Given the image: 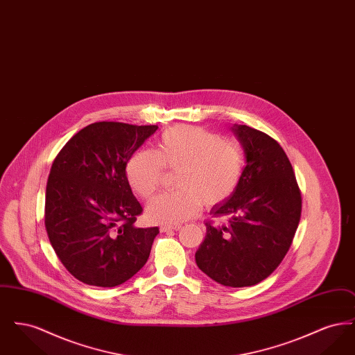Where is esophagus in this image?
Masks as SVG:
<instances>
[{"mask_svg":"<svg viewBox=\"0 0 355 355\" xmlns=\"http://www.w3.org/2000/svg\"><path fill=\"white\" fill-rule=\"evenodd\" d=\"M159 229H161V232H170V230H180L181 226L180 225H162Z\"/></svg>","mask_w":355,"mask_h":355,"instance_id":"34e87169","label":"esophagus"}]
</instances>
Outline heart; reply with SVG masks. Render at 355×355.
I'll use <instances>...</instances> for the list:
<instances>
[{"label":"heart","instance_id":"heart-1","mask_svg":"<svg viewBox=\"0 0 355 355\" xmlns=\"http://www.w3.org/2000/svg\"><path fill=\"white\" fill-rule=\"evenodd\" d=\"M164 166L178 170L174 193L161 194L146 207L154 222L181 223L193 217L200 203L213 207L227 200L242 175L243 157L230 139L217 138L200 126H175L162 133L157 150H139L126 166V177L141 198L159 189Z\"/></svg>","mask_w":355,"mask_h":355}]
</instances>
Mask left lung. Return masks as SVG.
I'll return each mask as SVG.
<instances>
[{"label": "left lung", "mask_w": 355, "mask_h": 355, "mask_svg": "<svg viewBox=\"0 0 355 355\" xmlns=\"http://www.w3.org/2000/svg\"><path fill=\"white\" fill-rule=\"evenodd\" d=\"M246 165L234 193L211 207L196 262L223 286H253L285 258L301 218V191L281 145L246 125L232 128Z\"/></svg>", "instance_id": "obj_1"}]
</instances>
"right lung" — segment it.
<instances>
[{
    "mask_svg": "<svg viewBox=\"0 0 355 355\" xmlns=\"http://www.w3.org/2000/svg\"><path fill=\"white\" fill-rule=\"evenodd\" d=\"M157 125L94 122L58 153L46 185L45 227L67 270L90 286L114 287L146 263L158 227H138L142 207L126 165Z\"/></svg>",
    "mask_w": 355,
    "mask_h": 355,
    "instance_id": "add662e5",
    "label": "right lung"
}]
</instances>
